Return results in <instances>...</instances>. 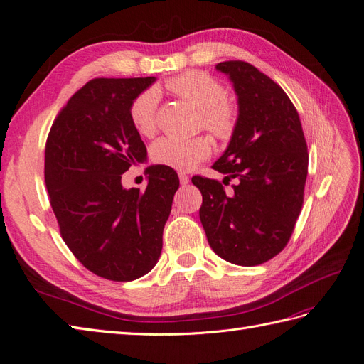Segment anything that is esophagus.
<instances>
[{
	"label": "esophagus",
	"mask_w": 364,
	"mask_h": 364,
	"mask_svg": "<svg viewBox=\"0 0 364 364\" xmlns=\"http://www.w3.org/2000/svg\"><path fill=\"white\" fill-rule=\"evenodd\" d=\"M179 181H181L182 185H186V183L190 182V178L185 173H179Z\"/></svg>",
	"instance_id": "1"
}]
</instances>
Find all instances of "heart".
<instances>
[{"instance_id": "heart-1", "label": "heart", "mask_w": 364, "mask_h": 364, "mask_svg": "<svg viewBox=\"0 0 364 364\" xmlns=\"http://www.w3.org/2000/svg\"><path fill=\"white\" fill-rule=\"evenodd\" d=\"M168 90L190 102L200 111V126L218 138L229 139L237 127V109L226 98L225 86L213 75L202 71H188L167 82ZM159 92L156 87L141 92L130 106V119L141 135H151L158 126ZM211 141L206 136L170 138L153 142L151 161L173 170L194 168L211 155Z\"/></svg>"}]
</instances>
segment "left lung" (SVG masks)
Listing matches in <instances>:
<instances>
[{
  "mask_svg": "<svg viewBox=\"0 0 364 364\" xmlns=\"http://www.w3.org/2000/svg\"><path fill=\"white\" fill-rule=\"evenodd\" d=\"M238 97L237 127L213 168L222 182L194 176L203 202L200 222L209 246L237 266H258L287 246L304 203L308 151L294 105L282 87L253 65L226 60Z\"/></svg>",
  "mask_w": 364,
  "mask_h": 364,
  "instance_id": "left-lung-1",
  "label": "left lung"
}]
</instances>
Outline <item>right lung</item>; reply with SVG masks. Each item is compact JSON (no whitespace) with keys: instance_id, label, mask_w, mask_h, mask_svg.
<instances>
[{"instance_id":"obj_1","label":"right lung","mask_w":364,"mask_h":364,"mask_svg":"<svg viewBox=\"0 0 364 364\" xmlns=\"http://www.w3.org/2000/svg\"><path fill=\"white\" fill-rule=\"evenodd\" d=\"M153 82L90 80L62 107L46 144L43 174L60 235L87 270L109 281H134L155 267L179 188L178 173L164 165L147 168L144 191L121 185V174L147 158L130 106Z\"/></svg>"}]
</instances>
